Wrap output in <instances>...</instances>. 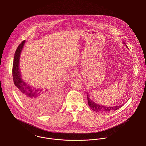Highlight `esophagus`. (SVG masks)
<instances>
[{"label":"esophagus","mask_w":146,"mask_h":146,"mask_svg":"<svg viewBox=\"0 0 146 146\" xmlns=\"http://www.w3.org/2000/svg\"><path fill=\"white\" fill-rule=\"evenodd\" d=\"M78 75V72L76 70H73L70 72V76L72 78H75Z\"/></svg>","instance_id":"esophagus-1"}]
</instances>
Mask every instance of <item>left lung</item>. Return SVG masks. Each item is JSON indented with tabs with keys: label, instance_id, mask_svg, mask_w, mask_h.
<instances>
[{
	"label": "left lung",
	"instance_id": "1",
	"mask_svg": "<svg viewBox=\"0 0 146 146\" xmlns=\"http://www.w3.org/2000/svg\"><path fill=\"white\" fill-rule=\"evenodd\" d=\"M124 44H125V43H124ZM126 45V44H125ZM87 98H88V103L89 106L90 107V108L95 111H97V112H109V111H114L115 110H117L118 109H119L120 108H121V106L124 105L121 104L120 106H100L99 104H96L95 103H94L93 100H91V99L90 98L88 94L87 95Z\"/></svg>",
	"mask_w": 146,
	"mask_h": 146
}]
</instances>
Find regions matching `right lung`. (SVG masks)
I'll return each instance as SVG.
<instances>
[{"mask_svg":"<svg viewBox=\"0 0 146 146\" xmlns=\"http://www.w3.org/2000/svg\"><path fill=\"white\" fill-rule=\"evenodd\" d=\"M25 40L17 47L14 56L13 64L12 68V74L13 77L14 84L16 86L17 92L23 104L30 110H35L37 113H46L47 112L41 113L40 108L44 106L47 102L52 99H56L57 103L60 100V91L57 90L56 86H52L49 89H33L23 81L21 75L19 71V57L22 50L23 47Z\"/></svg>","mask_w":146,"mask_h":146,"instance_id":"obj_1","label":"right lung"}]
</instances>
